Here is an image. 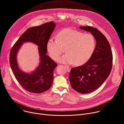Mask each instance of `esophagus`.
Masks as SVG:
<instances>
[{"label":"esophagus","instance_id":"esophagus-1","mask_svg":"<svg viewBox=\"0 0 124 124\" xmlns=\"http://www.w3.org/2000/svg\"><path fill=\"white\" fill-rule=\"evenodd\" d=\"M66 68H67V71H68V72H70V67L68 66H66Z\"/></svg>","mask_w":124,"mask_h":124}]
</instances>
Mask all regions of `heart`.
I'll return each mask as SVG.
<instances>
[{
	"label": "heart",
	"mask_w": 124,
	"mask_h": 124,
	"mask_svg": "<svg viewBox=\"0 0 124 124\" xmlns=\"http://www.w3.org/2000/svg\"><path fill=\"white\" fill-rule=\"evenodd\" d=\"M96 45V39L92 34L67 28L57 34L56 39L49 38L46 47L50 57L54 60L58 59L64 48L66 54L58 61L79 66L90 59Z\"/></svg>",
	"instance_id": "obj_1"
}]
</instances>
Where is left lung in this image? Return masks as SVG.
Masks as SVG:
<instances>
[{"label":"left lung","mask_w":124,"mask_h":124,"mask_svg":"<svg viewBox=\"0 0 124 124\" xmlns=\"http://www.w3.org/2000/svg\"><path fill=\"white\" fill-rule=\"evenodd\" d=\"M80 28L92 34L96 46L86 63L71 69L69 79L75 91L87 94L97 89L108 77L112 68L113 55L108 40L98 29L87 26H80Z\"/></svg>","instance_id":"1"}]
</instances>
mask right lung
Masks as SVG:
<instances>
[{"label":"right lung","mask_w":124,"mask_h":124,"mask_svg":"<svg viewBox=\"0 0 124 124\" xmlns=\"http://www.w3.org/2000/svg\"><path fill=\"white\" fill-rule=\"evenodd\" d=\"M55 25L53 22H49L28 28L11 49L9 62L14 75L23 89L30 93L40 94L47 91L54 80V71L57 64L46 54V46ZM26 41L33 42L39 46L41 62L38 68L31 74L21 71L16 61V53L22 43Z\"/></svg>","instance_id":"1"}]
</instances>
